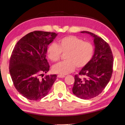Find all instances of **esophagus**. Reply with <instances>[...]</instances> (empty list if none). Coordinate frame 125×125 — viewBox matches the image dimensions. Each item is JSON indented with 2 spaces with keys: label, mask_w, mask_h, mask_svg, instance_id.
I'll return each mask as SVG.
<instances>
[{
  "label": "esophagus",
  "mask_w": 125,
  "mask_h": 125,
  "mask_svg": "<svg viewBox=\"0 0 125 125\" xmlns=\"http://www.w3.org/2000/svg\"><path fill=\"white\" fill-rule=\"evenodd\" d=\"M57 77L58 78H64L65 76H64V75H61V74H58Z\"/></svg>",
  "instance_id": "obj_1"
}]
</instances>
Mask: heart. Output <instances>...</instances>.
<instances>
[{
  "mask_svg": "<svg viewBox=\"0 0 125 125\" xmlns=\"http://www.w3.org/2000/svg\"><path fill=\"white\" fill-rule=\"evenodd\" d=\"M62 53L66 54L65 61L54 65L52 70L54 73L66 74L77 69L85 67L91 61L94 53L92 43L74 36L63 38L59 40L58 45H50L47 49V56L52 62L59 61Z\"/></svg>",
  "mask_w": 125,
  "mask_h": 125,
  "instance_id": "b5f03b06",
  "label": "heart"
}]
</instances>
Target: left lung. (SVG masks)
Wrapping results in <instances>:
<instances>
[{"instance_id": "1", "label": "left lung", "mask_w": 125, "mask_h": 125, "mask_svg": "<svg viewBox=\"0 0 125 125\" xmlns=\"http://www.w3.org/2000/svg\"><path fill=\"white\" fill-rule=\"evenodd\" d=\"M81 33H88L93 37L95 51L91 61L79 74L74 76L72 92L78 97L88 100L101 94L108 85L113 72L114 57L111 48L105 40L88 31Z\"/></svg>"}]
</instances>
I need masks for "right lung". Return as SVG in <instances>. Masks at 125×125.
<instances>
[{"instance_id":"1","label":"right lung","mask_w":125,"mask_h":125,"mask_svg":"<svg viewBox=\"0 0 125 125\" xmlns=\"http://www.w3.org/2000/svg\"><path fill=\"white\" fill-rule=\"evenodd\" d=\"M57 35L50 32H31L22 37L13 49L10 60V77L17 91L29 100L44 97L56 79V74L39 76L49 71L46 59L47 47Z\"/></svg>"}]
</instances>
